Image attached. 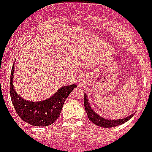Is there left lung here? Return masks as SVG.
Returning a JSON list of instances; mask_svg holds the SVG:
<instances>
[{
    "label": "left lung",
    "mask_w": 152,
    "mask_h": 152,
    "mask_svg": "<svg viewBox=\"0 0 152 152\" xmlns=\"http://www.w3.org/2000/svg\"><path fill=\"white\" fill-rule=\"evenodd\" d=\"M84 107L85 110L87 112V115L88 116V119L91 120L93 124H95L96 125L100 126V127H104V128H112V127H116V126L120 125L122 124H124L127 121H129L133 115H130L128 117H125L124 119H105L101 115H99L97 113H96L93 109L91 108L90 105V103L88 102L87 94L84 93Z\"/></svg>",
    "instance_id": "8db88e82"
}]
</instances>
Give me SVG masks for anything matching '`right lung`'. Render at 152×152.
Segmentation results:
<instances>
[{
  "instance_id": "right-lung-1",
  "label": "right lung",
  "mask_w": 152,
  "mask_h": 152,
  "mask_svg": "<svg viewBox=\"0 0 152 152\" xmlns=\"http://www.w3.org/2000/svg\"><path fill=\"white\" fill-rule=\"evenodd\" d=\"M14 69L15 63L13 64L10 74V92L17 114L23 121L31 125L46 127L52 124L59 118L65 99L74 88H77V85L64 86L47 100L41 102H29L21 97L14 88Z\"/></svg>"
}]
</instances>
